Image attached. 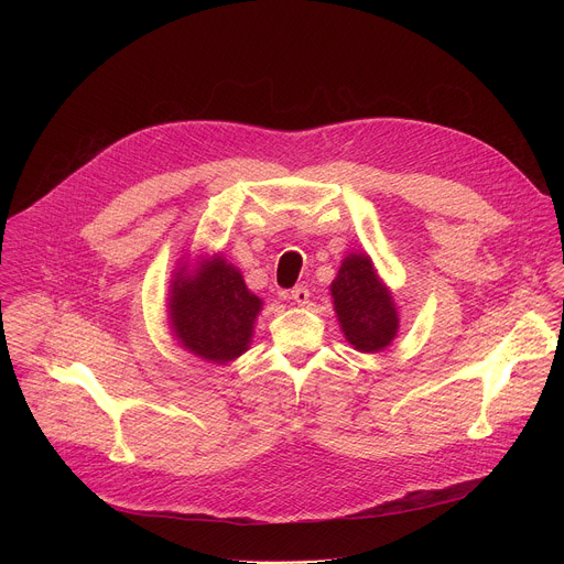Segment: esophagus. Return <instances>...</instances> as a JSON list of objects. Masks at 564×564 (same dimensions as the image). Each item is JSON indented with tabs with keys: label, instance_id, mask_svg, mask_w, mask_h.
Listing matches in <instances>:
<instances>
[{
	"label": "esophagus",
	"instance_id": "1",
	"mask_svg": "<svg viewBox=\"0 0 564 564\" xmlns=\"http://www.w3.org/2000/svg\"><path fill=\"white\" fill-rule=\"evenodd\" d=\"M290 299H292L296 305L305 307V305L310 303V290H307V288H303V285H299V288H294V290H292Z\"/></svg>",
	"mask_w": 564,
	"mask_h": 564
}]
</instances>
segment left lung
<instances>
[{
    "label": "left lung",
    "instance_id": "1",
    "mask_svg": "<svg viewBox=\"0 0 564 564\" xmlns=\"http://www.w3.org/2000/svg\"><path fill=\"white\" fill-rule=\"evenodd\" d=\"M333 305L346 341L366 355L383 352L399 333V310L390 288L366 252H350L330 283Z\"/></svg>",
    "mask_w": 564,
    "mask_h": 564
}]
</instances>
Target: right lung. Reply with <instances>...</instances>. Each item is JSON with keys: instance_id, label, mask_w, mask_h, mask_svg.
<instances>
[{"instance_id": "add662e5", "label": "right lung", "mask_w": 564, "mask_h": 564, "mask_svg": "<svg viewBox=\"0 0 564 564\" xmlns=\"http://www.w3.org/2000/svg\"><path fill=\"white\" fill-rule=\"evenodd\" d=\"M183 259L167 296L172 337L194 357L227 366L250 350L263 301L220 252Z\"/></svg>"}]
</instances>
